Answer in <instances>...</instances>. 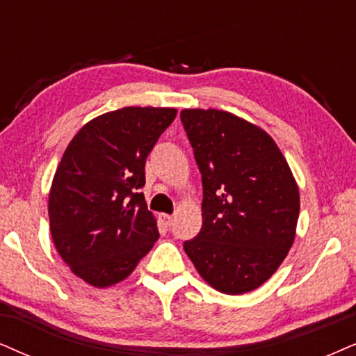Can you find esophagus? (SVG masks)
Masks as SVG:
<instances>
[{"instance_id":"esophagus-1","label":"esophagus","mask_w":356,"mask_h":356,"mask_svg":"<svg viewBox=\"0 0 356 356\" xmlns=\"http://www.w3.org/2000/svg\"><path fill=\"white\" fill-rule=\"evenodd\" d=\"M157 222H159V225L163 228H169L170 223H172V215L159 213V215H157Z\"/></svg>"}]
</instances>
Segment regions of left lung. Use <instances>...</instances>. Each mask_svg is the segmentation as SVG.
Masks as SVG:
<instances>
[{
	"label": "left lung",
	"mask_w": 356,
	"mask_h": 356,
	"mask_svg": "<svg viewBox=\"0 0 356 356\" xmlns=\"http://www.w3.org/2000/svg\"><path fill=\"white\" fill-rule=\"evenodd\" d=\"M181 120L202 174V228L184 250L207 284L238 296L276 273L296 238L299 187L274 139L223 110Z\"/></svg>",
	"instance_id": "1"
}]
</instances>
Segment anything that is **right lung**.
Masks as SVG:
<instances>
[{"mask_svg":"<svg viewBox=\"0 0 356 356\" xmlns=\"http://www.w3.org/2000/svg\"><path fill=\"white\" fill-rule=\"evenodd\" d=\"M175 108L124 106L80 128L57 165L49 222L57 253L93 287L121 282L159 238L145 195L146 157Z\"/></svg>","mask_w":356,"mask_h":356,"instance_id":"1","label":"right lung"}]
</instances>
